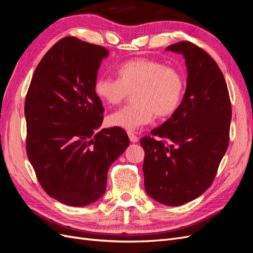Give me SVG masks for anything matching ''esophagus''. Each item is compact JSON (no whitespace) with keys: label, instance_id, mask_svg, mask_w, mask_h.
<instances>
[{"label":"esophagus","instance_id":"34e87169","mask_svg":"<svg viewBox=\"0 0 253 253\" xmlns=\"http://www.w3.org/2000/svg\"><path fill=\"white\" fill-rule=\"evenodd\" d=\"M127 135H128V138H129V140H131L132 142H137V141H138V137H137L134 133H132V132H127Z\"/></svg>","mask_w":253,"mask_h":253}]
</instances>
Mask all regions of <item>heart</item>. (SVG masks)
Here are the masks:
<instances>
[{
  "mask_svg": "<svg viewBox=\"0 0 253 253\" xmlns=\"http://www.w3.org/2000/svg\"><path fill=\"white\" fill-rule=\"evenodd\" d=\"M118 79L100 76L94 82V93L106 105H117L133 93L135 103L106 118L110 126L135 131L149 125L154 116L169 117L178 109L185 81L177 68L149 58L128 60L117 68Z\"/></svg>",
  "mask_w": 253,
  "mask_h": 253,
  "instance_id": "heart-1",
  "label": "heart"
}]
</instances>
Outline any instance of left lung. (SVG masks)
<instances>
[{"label": "left lung", "mask_w": 253, "mask_h": 253, "mask_svg": "<svg viewBox=\"0 0 253 253\" xmlns=\"http://www.w3.org/2000/svg\"><path fill=\"white\" fill-rule=\"evenodd\" d=\"M167 50L185 57L187 88L171 118L141 138L142 170L153 200L180 206L212 185L228 149L232 110L224 75L208 52L189 41Z\"/></svg>", "instance_id": "1"}]
</instances>
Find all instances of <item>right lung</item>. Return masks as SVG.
Returning a JSON list of instances; mask_svg holds the SVG:
<instances>
[{"instance_id":"obj_1","label":"right lung","mask_w":253,"mask_h":253,"mask_svg":"<svg viewBox=\"0 0 253 253\" xmlns=\"http://www.w3.org/2000/svg\"><path fill=\"white\" fill-rule=\"evenodd\" d=\"M108 55L102 46L65 37L38 64L26 95L28 159L45 192L68 206L99 200L110 166L129 144L122 128L99 129L104 110L94 82Z\"/></svg>"}]
</instances>
